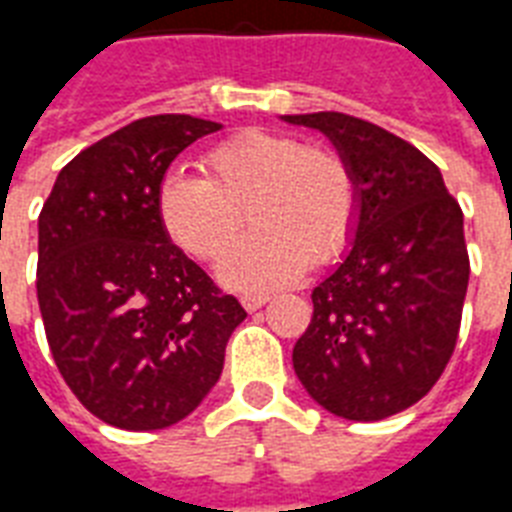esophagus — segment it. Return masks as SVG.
I'll return each mask as SVG.
<instances>
[{"instance_id": "esophagus-1", "label": "esophagus", "mask_w": 512, "mask_h": 512, "mask_svg": "<svg viewBox=\"0 0 512 512\" xmlns=\"http://www.w3.org/2000/svg\"><path fill=\"white\" fill-rule=\"evenodd\" d=\"M267 301H269V296H264V293H248V296H243V299H240V304H243L248 312H256V310H261Z\"/></svg>"}]
</instances>
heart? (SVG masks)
<instances>
[{"instance_id": "obj_1", "label": "heart", "mask_w": 512, "mask_h": 512, "mask_svg": "<svg viewBox=\"0 0 512 512\" xmlns=\"http://www.w3.org/2000/svg\"><path fill=\"white\" fill-rule=\"evenodd\" d=\"M205 176L170 170L162 178L160 221L173 243L197 259L227 251L251 205L256 232L221 259L216 275L243 293L272 291L328 264L350 243L358 189L342 157L310 149L301 138L243 130L202 160Z\"/></svg>"}]
</instances>
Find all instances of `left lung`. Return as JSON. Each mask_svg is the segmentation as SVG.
<instances>
[{"mask_svg":"<svg viewBox=\"0 0 512 512\" xmlns=\"http://www.w3.org/2000/svg\"><path fill=\"white\" fill-rule=\"evenodd\" d=\"M280 120L323 133L358 189L350 245L312 291L293 371L336 417L379 422L425 398L454 352L470 277L462 211L438 165L379 125L339 112Z\"/></svg>","mask_w":512,"mask_h":512,"instance_id":"left-lung-1","label":"left lung"}]
</instances>
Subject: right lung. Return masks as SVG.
<instances>
[{
	"label": "right lung",
	"instance_id": "add662e5",
	"mask_svg": "<svg viewBox=\"0 0 512 512\" xmlns=\"http://www.w3.org/2000/svg\"><path fill=\"white\" fill-rule=\"evenodd\" d=\"M216 130L189 114L130 122L79 152L39 213L37 299L55 366L90 414L120 430L189 417L245 320L173 245L157 208L170 162Z\"/></svg>",
	"mask_w": 512,
	"mask_h": 512
}]
</instances>
